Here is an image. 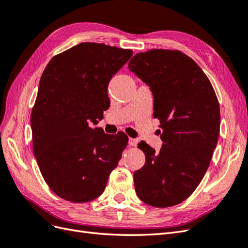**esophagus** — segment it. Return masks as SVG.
<instances>
[{"instance_id":"34e87169","label":"esophagus","mask_w":248,"mask_h":248,"mask_svg":"<svg viewBox=\"0 0 248 248\" xmlns=\"http://www.w3.org/2000/svg\"><path fill=\"white\" fill-rule=\"evenodd\" d=\"M138 142H139V140H136V139H129L128 140V144H129V146H137L138 145Z\"/></svg>"}]
</instances>
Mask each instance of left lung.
<instances>
[{"mask_svg":"<svg viewBox=\"0 0 248 248\" xmlns=\"http://www.w3.org/2000/svg\"><path fill=\"white\" fill-rule=\"evenodd\" d=\"M128 68L151 90L163 141L158 152L139 144L146 162L133 174L137 194L152 207L175 206L196 190L208 170L219 136L218 100L200 66L179 50L140 52Z\"/></svg>","mask_w":248,"mask_h":248,"instance_id":"left-lung-1","label":"left lung"}]
</instances>
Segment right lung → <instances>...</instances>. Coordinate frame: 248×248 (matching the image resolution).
Returning <instances> with one entry per match:
<instances>
[{
  "instance_id": "right-lung-1",
  "label": "right lung",
  "mask_w": 248,
  "mask_h": 248,
  "mask_svg": "<svg viewBox=\"0 0 248 248\" xmlns=\"http://www.w3.org/2000/svg\"><path fill=\"white\" fill-rule=\"evenodd\" d=\"M131 49L82 42L52 58L44 69L31 114L33 151L43 179L72 202L98 198L128 138L91 128L109 106L108 86Z\"/></svg>"
}]
</instances>
